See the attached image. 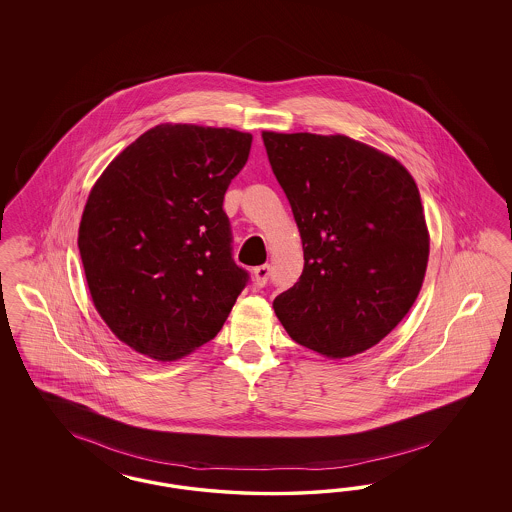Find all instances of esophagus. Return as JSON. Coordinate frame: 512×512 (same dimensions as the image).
I'll list each match as a JSON object with an SVG mask.
<instances>
[{
    "instance_id": "esophagus-1",
    "label": "esophagus",
    "mask_w": 512,
    "mask_h": 512,
    "mask_svg": "<svg viewBox=\"0 0 512 512\" xmlns=\"http://www.w3.org/2000/svg\"><path fill=\"white\" fill-rule=\"evenodd\" d=\"M270 278V264H261L253 270V281L257 287H264Z\"/></svg>"
}]
</instances>
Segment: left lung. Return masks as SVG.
Returning a JSON list of instances; mask_svg holds the SVG:
<instances>
[{"mask_svg":"<svg viewBox=\"0 0 512 512\" xmlns=\"http://www.w3.org/2000/svg\"><path fill=\"white\" fill-rule=\"evenodd\" d=\"M293 208L304 270L274 298L289 336L321 355H358L411 310L430 238L419 189L396 159L343 135L264 131Z\"/></svg>","mask_w":512,"mask_h":512,"instance_id":"obj_1","label":"left lung"}]
</instances>
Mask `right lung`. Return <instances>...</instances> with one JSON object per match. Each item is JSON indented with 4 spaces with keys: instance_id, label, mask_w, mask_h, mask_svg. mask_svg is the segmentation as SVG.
<instances>
[{
    "instance_id": "1",
    "label": "right lung",
    "mask_w": 512,
    "mask_h": 512,
    "mask_svg": "<svg viewBox=\"0 0 512 512\" xmlns=\"http://www.w3.org/2000/svg\"><path fill=\"white\" fill-rule=\"evenodd\" d=\"M251 140L234 129L157 125L93 186L80 259L99 315L137 353L174 360L214 340L248 285L223 199Z\"/></svg>"
}]
</instances>
